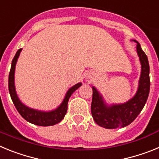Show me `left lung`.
<instances>
[{"mask_svg":"<svg viewBox=\"0 0 159 159\" xmlns=\"http://www.w3.org/2000/svg\"><path fill=\"white\" fill-rule=\"evenodd\" d=\"M134 41L137 43L136 50L141 63V75L134 96L124 103L108 106L102 95L95 87H92L93 95L91 107L92 117L97 124L104 128H119L130 124L139 115L148 98L151 86L148 59L139 43L134 40Z\"/></svg>","mask_w":159,"mask_h":159,"instance_id":"1","label":"left lung"}]
</instances>
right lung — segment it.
Listing matches in <instances>:
<instances>
[{
  "label": "right lung",
  "instance_id": "1",
  "mask_svg": "<svg viewBox=\"0 0 159 159\" xmlns=\"http://www.w3.org/2000/svg\"><path fill=\"white\" fill-rule=\"evenodd\" d=\"M22 48H20L16 52L15 57L12 61V66L9 71L8 75V91L10 94L11 99L13 102L14 106L16 107V110L20 113V115L29 123L32 124L42 126V127H48V126H52L60 123L64 118V116L67 113V102L69 100L71 94L78 89L82 85L81 83H78L73 87H71L66 93L64 100L61 102V104L55 110L50 111H42L36 110L32 108L25 106L22 103L21 101L18 98L17 94L15 89V84H14V74H15V67H16V61L20 56V53L21 52Z\"/></svg>",
  "mask_w": 159,
  "mask_h": 159
}]
</instances>
